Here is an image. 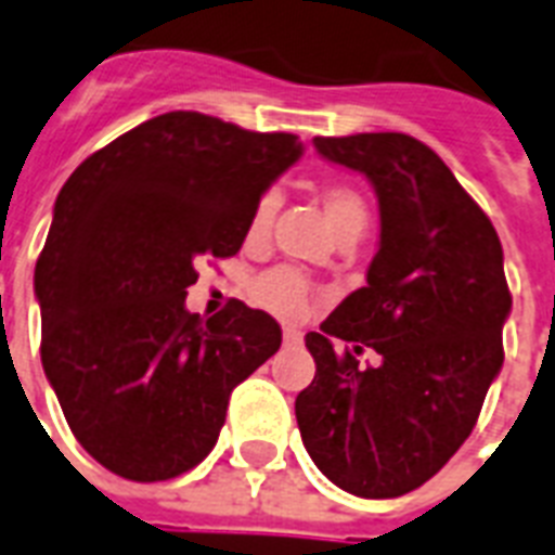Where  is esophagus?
Listing matches in <instances>:
<instances>
[{
	"instance_id": "1",
	"label": "esophagus",
	"mask_w": 555,
	"mask_h": 555,
	"mask_svg": "<svg viewBox=\"0 0 555 555\" xmlns=\"http://www.w3.org/2000/svg\"><path fill=\"white\" fill-rule=\"evenodd\" d=\"M282 339H285V346H299V343H302V334L296 328H285L282 331Z\"/></svg>"
}]
</instances>
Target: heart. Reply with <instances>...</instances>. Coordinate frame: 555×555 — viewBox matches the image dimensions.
Wrapping results in <instances>:
<instances>
[{
	"mask_svg": "<svg viewBox=\"0 0 555 555\" xmlns=\"http://www.w3.org/2000/svg\"><path fill=\"white\" fill-rule=\"evenodd\" d=\"M320 201L334 233H351V230L363 233L365 221H369V207H365L363 195L354 186L339 184V181L325 184L320 192ZM273 216H276V195L264 192L256 201L250 227H247V235H250L253 242L268 235ZM253 299L264 311L276 313V317H299L305 311V305H308V285H305V279L296 270L273 268L253 282Z\"/></svg>",
	"mask_w": 555,
	"mask_h": 555,
	"instance_id": "obj_1",
	"label": "heart"
}]
</instances>
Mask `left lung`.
Returning <instances> with one entry per match:
<instances>
[{
    "mask_svg": "<svg viewBox=\"0 0 555 555\" xmlns=\"http://www.w3.org/2000/svg\"><path fill=\"white\" fill-rule=\"evenodd\" d=\"M313 146L374 184L379 250L365 287L305 337L317 374L296 397V423L337 487L397 499L461 449L501 371L513 308L504 253L487 212L412 134L313 138ZM334 338L356 348L337 352ZM363 347L378 351L377 366L359 365Z\"/></svg>",
    "mask_w": 555,
    "mask_h": 555,
    "instance_id": "obj_1",
    "label": "left lung"
}]
</instances>
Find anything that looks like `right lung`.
<instances>
[{
  "mask_svg": "<svg viewBox=\"0 0 555 555\" xmlns=\"http://www.w3.org/2000/svg\"><path fill=\"white\" fill-rule=\"evenodd\" d=\"M291 132L167 112L98 150L56 195L34 270L42 369L74 438L108 473L169 481L216 447L227 403L282 346L233 299L186 311L195 261L242 250L261 192L296 158Z\"/></svg>",
  "mask_w": 555,
  "mask_h": 555,
  "instance_id": "1",
  "label": "right lung"
}]
</instances>
